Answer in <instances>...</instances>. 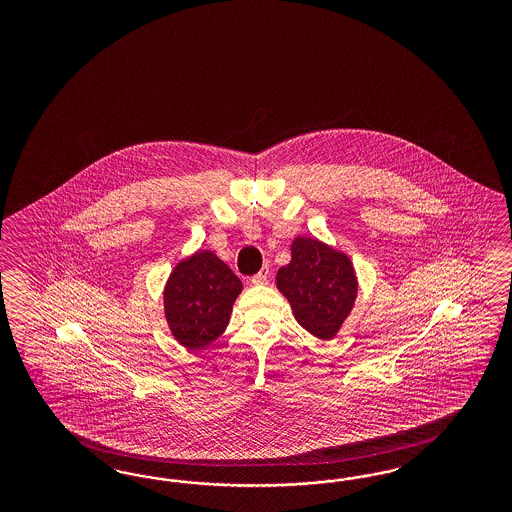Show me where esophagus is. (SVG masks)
Masks as SVG:
<instances>
[{
  "instance_id": "34e87169",
  "label": "esophagus",
  "mask_w": 512,
  "mask_h": 512,
  "mask_svg": "<svg viewBox=\"0 0 512 512\" xmlns=\"http://www.w3.org/2000/svg\"><path fill=\"white\" fill-rule=\"evenodd\" d=\"M268 276H270V272H268V268H263L261 272H257L253 278H251V283L253 285H263L268 281Z\"/></svg>"
}]
</instances>
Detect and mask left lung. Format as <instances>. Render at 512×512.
I'll use <instances>...</instances> for the list:
<instances>
[{
  "mask_svg": "<svg viewBox=\"0 0 512 512\" xmlns=\"http://www.w3.org/2000/svg\"><path fill=\"white\" fill-rule=\"evenodd\" d=\"M291 255V263L278 270V289L300 325L321 340H332L357 298L353 264L347 255L304 236L295 238Z\"/></svg>",
  "mask_w": 512,
  "mask_h": 512,
  "instance_id": "left-lung-1",
  "label": "left lung"
}]
</instances>
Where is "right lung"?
Segmentation results:
<instances>
[{
	"label": "right lung",
	"mask_w": 512,
	"mask_h": 512,
	"mask_svg": "<svg viewBox=\"0 0 512 512\" xmlns=\"http://www.w3.org/2000/svg\"><path fill=\"white\" fill-rule=\"evenodd\" d=\"M242 281L212 251L176 264L165 287V317L174 338L191 351L217 340L229 325Z\"/></svg>",
	"instance_id": "obj_1"
}]
</instances>
